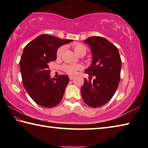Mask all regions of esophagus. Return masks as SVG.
<instances>
[{
    "instance_id": "1",
    "label": "esophagus",
    "mask_w": 148,
    "mask_h": 148,
    "mask_svg": "<svg viewBox=\"0 0 148 148\" xmlns=\"http://www.w3.org/2000/svg\"><path fill=\"white\" fill-rule=\"evenodd\" d=\"M69 80H71H71H73V79H74V77L70 75V76H69Z\"/></svg>"
}]
</instances>
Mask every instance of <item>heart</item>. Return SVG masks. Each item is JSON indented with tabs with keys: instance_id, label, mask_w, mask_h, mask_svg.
Segmentation results:
<instances>
[{
	"instance_id": "heart-1",
	"label": "heart",
	"mask_w": 148,
	"mask_h": 148,
	"mask_svg": "<svg viewBox=\"0 0 148 148\" xmlns=\"http://www.w3.org/2000/svg\"><path fill=\"white\" fill-rule=\"evenodd\" d=\"M65 49H66V47L62 46L58 49L56 53L57 57H60L62 55ZM74 50L77 54H79L81 53H86V47L81 43H77L74 45ZM63 68L64 71L70 75H75L77 73L78 70L82 69V66L81 65H76V66L75 65H65Z\"/></svg>"
}]
</instances>
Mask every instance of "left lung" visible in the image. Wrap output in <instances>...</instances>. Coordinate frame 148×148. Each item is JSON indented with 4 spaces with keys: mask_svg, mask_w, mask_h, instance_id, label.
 I'll return each mask as SVG.
<instances>
[{
    "mask_svg": "<svg viewBox=\"0 0 148 148\" xmlns=\"http://www.w3.org/2000/svg\"><path fill=\"white\" fill-rule=\"evenodd\" d=\"M88 44L92 54V62L85 70L91 82L84 79L81 92L82 99L90 107H99L111 99L120 80L121 60L118 48L107 39L92 36L84 41ZM92 78V77H91Z\"/></svg>",
    "mask_w": 148,
    "mask_h": 148,
    "instance_id": "obj_1",
    "label": "left lung"
}]
</instances>
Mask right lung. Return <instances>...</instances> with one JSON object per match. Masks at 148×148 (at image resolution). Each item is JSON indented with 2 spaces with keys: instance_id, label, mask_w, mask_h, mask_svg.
<instances>
[{
  "instance_id": "obj_1",
  "label": "right lung",
  "mask_w": 148,
  "mask_h": 148,
  "mask_svg": "<svg viewBox=\"0 0 148 148\" xmlns=\"http://www.w3.org/2000/svg\"><path fill=\"white\" fill-rule=\"evenodd\" d=\"M71 41L42 34L24 48L19 62L23 86L30 97L41 107H55L63 97L69 77L63 75L51 78L48 64L56 59L60 47Z\"/></svg>"
}]
</instances>
